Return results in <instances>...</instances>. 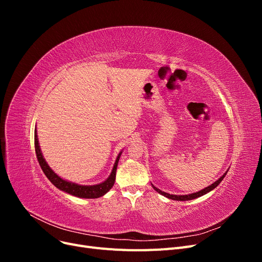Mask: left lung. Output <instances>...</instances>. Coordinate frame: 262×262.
Returning <instances> with one entry per match:
<instances>
[{
	"label": "left lung",
	"instance_id": "8db88e82",
	"mask_svg": "<svg viewBox=\"0 0 262 262\" xmlns=\"http://www.w3.org/2000/svg\"><path fill=\"white\" fill-rule=\"evenodd\" d=\"M227 173V171L224 173L223 176H222L220 179H217L215 182H213V184L211 185V186H209V187H207V188H204V189H202V190H200V191H198V192H194V193H191V194H186V195H176V194H169V193H166V192H164V191H161L160 189H157L156 187H154L153 185V188L156 190V191L158 192V193H161V194H163L164 196H167L168 199H171V200H177V201H188V200H192V199H195V198H199V196H201V195H203V194H205V193H208V192H210L211 190H213L214 188L215 187H217L219 185H220V182L223 180V178L225 177V175Z\"/></svg>",
	"mask_w": 262,
	"mask_h": 262
}]
</instances>
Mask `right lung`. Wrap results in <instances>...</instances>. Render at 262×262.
Wrapping results in <instances>:
<instances>
[{
  "label": "right lung",
  "instance_id": "add662e5",
  "mask_svg": "<svg viewBox=\"0 0 262 262\" xmlns=\"http://www.w3.org/2000/svg\"><path fill=\"white\" fill-rule=\"evenodd\" d=\"M35 150H36L37 160L39 162V165H40L42 171L45 172L47 178H48L55 187L67 193H70V194L78 196V198H85V199H95V198H99L101 195H104L105 193H107L109 190L113 188V186L115 184V180H116V171H117L118 162H119V158H120V155H121V152H120V154L118 155L117 160H116L113 171H112V173H110L109 178L106 181L101 182V184H99V185H95V186H80V185L73 184V182L63 180L49 167L48 164L46 163L45 158L41 154L40 147H39L36 130H35Z\"/></svg>",
  "mask_w": 262,
  "mask_h": 262
}]
</instances>
